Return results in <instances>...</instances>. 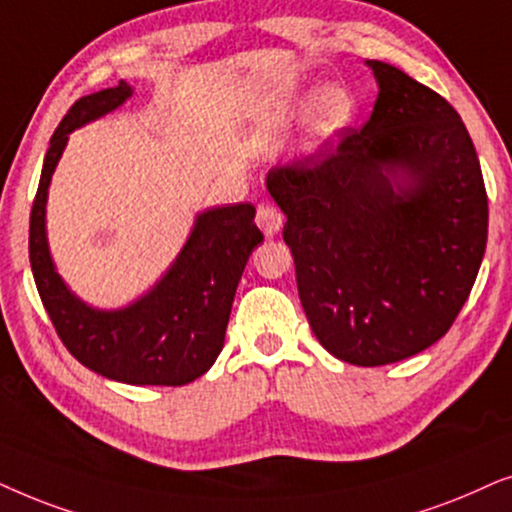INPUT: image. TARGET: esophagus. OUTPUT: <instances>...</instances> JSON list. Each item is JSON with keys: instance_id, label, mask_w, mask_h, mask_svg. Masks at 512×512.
Masks as SVG:
<instances>
[{"instance_id": "esophagus-1", "label": "esophagus", "mask_w": 512, "mask_h": 512, "mask_svg": "<svg viewBox=\"0 0 512 512\" xmlns=\"http://www.w3.org/2000/svg\"><path fill=\"white\" fill-rule=\"evenodd\" d=\"M255 222H257V227L264 231V234L276 236L283 227V213L274 206V203H262V206L257 208Z\"/></svg>"}]
</instances>
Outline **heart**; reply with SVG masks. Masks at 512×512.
I'll list each match as a JSON object with an SVG mask.
<instances>
[{"mask_svg":"<svg viewBox=\"0 0 512 512\" xmlns=\"http://www.w3.org/2000/svg\"><path fill=\"white\" fill-rule=\"evenodd\" d=\"M351 114L353 102L349 98V93L342 91V88H325V91L318 95L316 105H313L311 126L320 138H330V135H335L339 131V128L349 124Z\"/></svg>","mask_w":512,"mask_h":512,"instance_id":"obj_1","label":"heart"}]
</instances>
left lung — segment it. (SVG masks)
Here are the masks:
<instances>
[{"label":"left lung","mask_w":512,"mask_h":512,"mask_svg":"<svg viewBox=\"0 0 512 512\" xmlns=\"http://www.w3.org/2000/svg\"><path fill=\"white\" fill-rule=\"evenodd\" d=\"M379 95L360 131L267 189L318 342L351 365L398 363L447 335L487 248V189L459 112L398 67L370 60Z\"/></svg>","instance_id":"obj_1"}]
</instances>
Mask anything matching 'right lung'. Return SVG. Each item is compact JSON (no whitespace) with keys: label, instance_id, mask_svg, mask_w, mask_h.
Returning a JSON list of instances; mask_svg holds the SVG:
<instances>
[{"label":"right lung","instance_id":"obj_1","mask_svg":"<svg viewBox=\"0 0 512 512\" xmlns=\"http://www.w3.org/2000/svg\"><path fill=\"white\" fill-rule=\"evenodd\" d=\"M131 93V86L119 81L84 95L53 131L30 213V264L60 342L81 365L133 386H185L213 367L224 346L245 262L264 241L252 222L255 206L236 203L201 213L159 285L119 311L91 309L74 297L53 269L46 243V194L67 135L124 105Z\"/></svg>","mask_w":512,"mask_h":512}]
</instances>
